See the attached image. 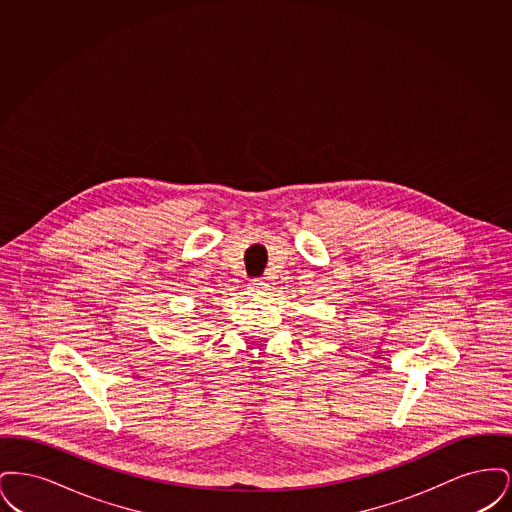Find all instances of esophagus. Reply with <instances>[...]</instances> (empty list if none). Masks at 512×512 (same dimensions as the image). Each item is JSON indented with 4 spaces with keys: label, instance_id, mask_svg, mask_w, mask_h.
Segmentation results:
<instances>
[{
    "label": "esophagus",
    "instance_id": "1",
    "mask_svg": "<svg viewBox=\"0 0 512 512\" xmlns=\"http://www.w3.org/2000/svg\"><path fill=\"white\" fill-rule=\"evenodd\" d=\"M247 290H249L251 295H263L268 290V284L263 278H255V280H251L247 284Z\"/></svg>",
    "mask_w": 512,
    "mask_h": 512
}]
</instances>
